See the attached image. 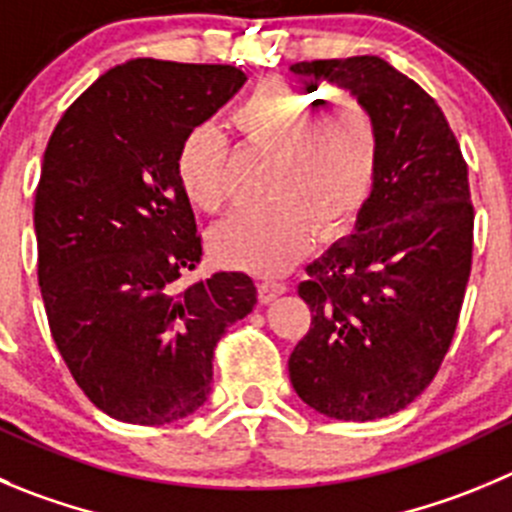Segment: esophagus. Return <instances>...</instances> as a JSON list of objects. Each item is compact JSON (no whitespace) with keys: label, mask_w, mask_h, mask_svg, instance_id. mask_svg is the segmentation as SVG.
<instances>
[{"label":"esophagus","mask_w":512,"mask_h":512,"mask_svg":"<svg viewBox=\"0 0 512 512\" xmlns=\"http://www.w3.org/2000/svg\"><path fill=\"white\" fill-rule=\"evenodd\" d=\"M281 294H286V284H281V281H261L259 284V299L264 301V304L279 299Z\"/></svg>","instance_id":"34e87169"}]
</instances>
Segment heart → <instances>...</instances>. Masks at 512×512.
Returning a JSON list of instances; mask_svg holds the SVG:
<instances>
[{
    "label": "heart",
    "instance_id": "obj_1",
    "mask_svg": "<svg viewBox=\"0 0 512 512\" xmlns=\"http://www.w3.org/2000/svg\"><path fill=\"white\" fill-rule=\"evenodd\" d=\"M319 105V97L289 82L266 80L233 110L243 140L271 150L264 188L274 196L236 208L213 228L211 253L218 264L276 276L309 251L316 223L337 233L367 206L379 155L372 118L349 97L315 116ZM226 163L218 128L206 123L183 135L175 175L193 208L216 213L223 206Z\"/></svg>",
    "mask_w": 512,
    "mask_h": 512
}]
</instances>
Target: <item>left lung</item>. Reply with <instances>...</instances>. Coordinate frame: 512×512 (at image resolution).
<instances>
[{
    "mask_svg": "<svg viewBox=\"0 0 512 512\" xmlns=\"http://www.w3.org/2000/svg\"><path fill=\"white\" fill-rule=\"evenodd\" d=\"M357 97L377 130V180L352 236L306 266L311 329L289 357L301 402L367 422L415 402L440 369L472 264V203L460 143L440 105L382 57L296 62Z\"/></svg>",
    "mask_w": 512,
    "mask_h": 512,
    "instance_id": "obj_1",
    "label": "left lung"
}]
</instances>
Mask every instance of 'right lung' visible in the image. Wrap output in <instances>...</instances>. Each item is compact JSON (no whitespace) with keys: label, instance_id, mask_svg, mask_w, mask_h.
I'll list each match as a JSON object with an SVG mask.
<instances>
[{"label":"right lung","instance_id":"1","mask_svg":"<svg viewBox=\"0 0 512 512\" xmlns=\"http://www.w3.org/2000/svg\"><path fill=\"white\" fill-rule=\"evenodd\" d=\"M243 82L231 65L128 60L67 107L47 143L34 196L47 321L87 399L120 422L193 415L218 339L256 306L243 271L175 289L203 256L175 153Z\"/></svg>","mask_w":512,"mask_h":512}]
</instances>
